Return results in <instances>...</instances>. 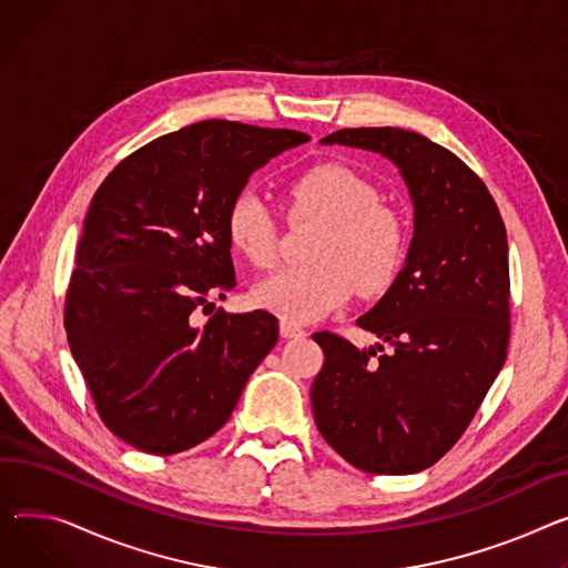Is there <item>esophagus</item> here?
Here are the masks:
<instances>
[{"label":"esophagus","instance_id":"1","mask_svg":"<svg viewBox=\"0 0 568 568\" xmlns=\"http://www.w3.org/2000/svg\"><path fill=\"white\" fill-rule=\"evenodd\" d=\"M306 335V331L301 328V326H296V324H292V322H281V337H285V339H290V337H304Z\"/></svg>","mask_w":568,"mask_h":568}]
</instances>
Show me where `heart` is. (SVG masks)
<instances>
[{"label": "heart", "mask_w": 568, "mask_h": 568, "mask_svg": "<svg viewBox=\"0 0 568 568\" xmlns=\"http://www.w3.org/2000/svg\"><path fill=\"white\" fill-rule=\"evenodd\" d=\"M287 219L322 221L311 264L281 267L253 287V301L285 322H317L352 296L382 294L399 274L408 233L402 214L379 203L376 186L354 169L322 162L294 175L285 192ZM231 246L255 267H270L278 223L257 194H237L225 210Z\"/></svg>", "instance_id": "heart-1"}]
</instances>
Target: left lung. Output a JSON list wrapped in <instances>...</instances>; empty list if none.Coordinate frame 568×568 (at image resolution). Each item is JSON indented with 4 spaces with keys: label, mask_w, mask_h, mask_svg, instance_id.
<instances>
[{
    "label": "left lung",
    "mask_w": 568,
    "mask_h": 568,
    "mask_svg": "<svg viewBox=\"0 0 568 568\" xmlns=\"http://www.w3.org/2000/svg\"><path fill=\"white\" fill-rule=\"evenodd\" d=\"M372 150L402 173L413 201L404 270L358 326L390 349L322 331L311 402L324 440L358 470L410 475L468 429L509 345L507 231L494 196L455 153L418 132L349 128L322 139Z\"/></svg>",
    "instance_id": "1"
}]
</instances>
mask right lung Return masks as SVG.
Segmentation results:
<instances>
[{
	"mask_svg": "<svg viewBox=\"0 0 568 568\" xmlns=\"http://www.w3.org/2000/svg\"><path fill=\"white\" fill-rule=\"evenodd\" d=\"M308 139L201 121L134 150L98 186L63 324L98 415L132 447L169 457L210 438L274 349L267 311L219 308L203 326L196 311H214L210 298L237 283L231 201L255 169Z\"/></svg>",
	"mask_w": 568,
	"mask_h": 568,
	"instance_id": "right-lung-1",
	"label": "right lung"
}]
</instances>
